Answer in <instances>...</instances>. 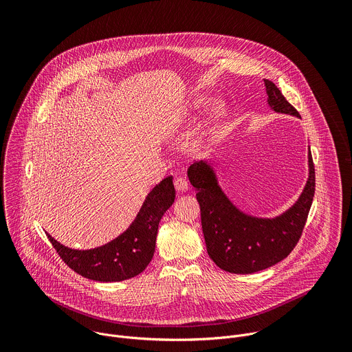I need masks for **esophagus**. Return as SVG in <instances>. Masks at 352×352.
<instances>
[{
    "instance_id": "esophagus-1",
    "label": "esophagus",
    "mask_w": 352,
    "mask_h": 352,
    "mask_svg": "<svg viewBox=\"0 0 352 352\" xmlns=\"http://www.w3.org/2000/svg\"><path fill=\"white\" fill-rule=\"evenodd\" d=\"M174 186H175L177 192H179V193H184V192H186V190H188V188H189V185H188V181H186V179H184L182 177H178V178H175V181H174Z\"/></svg>"
}]
</instances>
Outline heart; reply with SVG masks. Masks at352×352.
Returning <instances> with one entry per match:
<instances>
[{"instance_id":"b5f03b06","label":"heart","mask_w":352,"mask_h":352,"mask_svg":"<svg viewBox=\"0 0 352 352\" xmlns=\"http://www.w3.org/2000/svg\"><path fill=\"white\" fill-rule=\"evenodd\" d=\"M206 104V100L204 97H195L193 100H190V102L182 109V111L174 118L171 120V122L168 124L167 126V131H166V135L168 138H174L177 135L181 133V131L188 125L192 114L197 110L202 109L204 106ZM226 114H227V110L223 104L220 103H216L212 110H210V117H209V125L210 128L219 125L224 118H226Z\"/></svg>"}]
</instances>
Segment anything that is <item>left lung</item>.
<instances>
[{"label": "left lung", "mask_w": 352, "mask_h": 352, "mask_svg": "<svg viewBox=\"0 0 352 352\" xmlns=\"http://www.w3.org/2000/svg\"><path fill=\"white\" fill-rule=\"evenodd\" d=\"M272 111L298 117L280 89L265 79ZM188 178L197 190L204 236L210 259L235 274L265 270L289 255L302 234L315 195V167L308 150V179L295 204L276 217H258L241 210L220 185L216 163L200 160L188 168Z\"/></svg>", "instance_id": "obj_1"}]
</instances>
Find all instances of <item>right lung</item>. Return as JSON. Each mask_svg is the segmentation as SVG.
<instances>
[{
    "label": "right lung",
    "mask_w": 352,
    "mask_h": 352,
    "mask_svg": "<svg viewBox=\"0 0 352 352\" xmlns=\"http://www.w3.org/2000/svg\"><path fill=\"white\" fill-rule=\"evenodd\" d=\"M173 177L164 178L144 197L135 220L113 241L91 249L63 245L47 232L63 261L78 274L100 283H118L140 274L152 261L159 223L173 206Z\"/></svg>",
    "instance_id": "right-lung-1"
}]
</instances>
